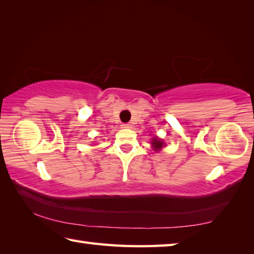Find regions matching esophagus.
Masks as SVG:
<instances>
[{"label":"esophagus","mask_w":254,"mask_h":254,"mask_svg":"<svg viewBox=\"0 0 254 254\" xmlns=\"http://www.w3.org/2000/svg\"><path fill=\"white\" fill-rule=\"evenodd\" d=\"M122 127H124V128H130V127H132V126L130 123H123L122 124Z\"/></svg>","instance_id":"1"}]
</instances>
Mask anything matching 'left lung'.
Here are the masks:
<instances>
[{
    "label": "left lung",
    "instance_id": "1",
    "mask_svg": "<svg viewBox=\"0 0 254 254\" xmlns=\"http://www.w3.org/2000/svg\"><path fill=\"white\" fill-rule=\"evenodd\" d=\"M152 145H153L154 149L159 150V149H161V147H162V145H163V142H162V141H160V140H158V139H154L153 141H152Z\"/></svg>",
    "mask_w": 254,
    "mask_h": 254
}]
</instances>
